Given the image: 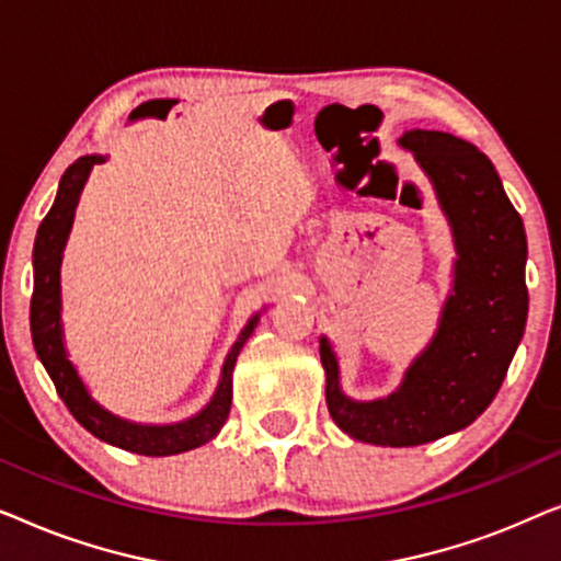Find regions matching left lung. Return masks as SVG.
Here are the masks:
<instances>
[{
  "label": "left lung",
  "mask_w": 561,
  "mask_h": 561,
  "mask_svg": "<svg viewBox=\"0 0 561 561\" xmlns=\"http://www.w3.org/2000/svg\"><path fill=\"white\" fill-rule=\"evenodd\" d=\"M401 145L432 179L457 242L455 290L439 332L409 367L403 386L370 403L342 393L336 357L321 340L334 424L352 439L380 447H416L472 424L501 390L528 313L524 221L490 158L434 129H411Z\"/></svg>",
  "instance_id": "8db88e82"
}]
</instances>
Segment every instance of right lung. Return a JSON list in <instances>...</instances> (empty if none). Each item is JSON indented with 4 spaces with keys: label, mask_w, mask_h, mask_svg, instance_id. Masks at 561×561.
I'll use <instances>...</instances> for the list:
<instances>
[{
    "label": "right lung",
    "mask_w": 561,
    "mask_h": 561,
    "mask_svg": "<svg viewBox=\"0 0 561 561\" xmlns=\"http://www.w3.org/2000/svg\"><path fill=\"white\" fill-rule=\"evenodd\" d=\"M104 158L99 156H83L66 168L64 179H60L58 196L53 202L50 211L45 214L41 229L35 237L33 250V267H35V286H33V301H30V332H33V344L37 357L48 370L53 386H56L58 396L64 398L66 409L73 413L79 424L114 447L135 451V455L145 457H168L179 455V451H188L206 444L217 436V432L225 426L229 416V405H232V370L240 355L242 344L248 342L252 334V327L257 324V317L250 319L244 327L240 340L234 342L232 352L227 355L225 370H221V380L217 393H214L211 403L198 413V416L181 421V424L171 426H142L129 424L125 419L112 416L104 411L94 398L87 393L79 375H76L73 365L68 363L64 350V336H60V252L71 232V221L76 204H79V194L87 183V175L91 165L102 163Z\"/></svg>",
    "instance_id": "add662e5"
}]
</instances>
